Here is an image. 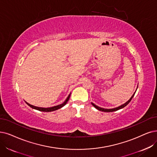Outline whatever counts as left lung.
Returning <instances> with one entry per match:
<instances>
[{"label":"left lung","mask_w":157,"mask_h":157,"mask_svg":"<svg viewBox=\"0 0 157 157\" xmlns=\"http://www.w3.org/2000/svg\"><path fill=\"white\" fill-rule=\"evenodd\" d=\"M136 91H135V92H136ZM135 92L133 93V95L131 96V97L129 98V100H128V102H126V103L125 104H122V105H120V106H118V107H117V108H113V109H104V108H100V107H98V106H97V105H96L95 104H94L93 103H92L91 102V104L94 106V107H95L96 109H97L98 110H99V111H104V112H113V111H117V110H118V109H122V108H124L125 106H126L130 102H131V99L133 98V97H134V95H135Z\"/></svg>","instance_id":"obj_1"}]
</instances>
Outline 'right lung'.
Listing matches in <instances>:
<instances>
[{
  "label": "right lung",
  "mask_w": 157,
  "mask_h": 157,
  "mask_svg": "<svg viewBox=\"0 0 157 157\" xmlns=\"http://www.w3.org/2000/svg\"><path fill=\"white\" fill-rule=\"evenodd\" d=\"M70 95L71 93L70 94V95H68V97H67V98L66 99L65 101L61 104H59L58 105H56V106H53V107H51V108H40V107H36V106H34L33 105H31L29 104H28V102H26V104L30 106L31 108H32L33 109H36V110H39V111H44V112H50V111H55V110H57L63 107L64 105H65L66 104V103L67 102V101L69 100V99H70Z\"/></svg>",
  "instance_id": "obj_1"
}]
</instances>
